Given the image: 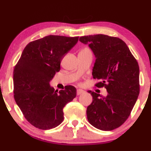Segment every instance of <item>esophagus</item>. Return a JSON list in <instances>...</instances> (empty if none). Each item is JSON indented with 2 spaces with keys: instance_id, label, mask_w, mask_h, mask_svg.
<instances>
[{
  "instance_id": "1",
  "label": "esophagus",
  "mask_w": 151,
  "mask_h": 151,
  "mask_svg": "<svg viewBox=\"0 0 151 151\" xmlns=\"http://www.w3.org/2000/svg\"><path fill=\"white\" fill-rule=\"evenodd\" d=\"M84 92V90H82V89H77V95H80V94H81V93H83Z\"/></svg>"
}]
</instances>
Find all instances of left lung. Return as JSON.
<instances>
[{"mask_svg":"<svg viewBox=\"0 0 151 151\" xmlns=\"http://www.w3.org/2000/svg\"><path fill=\"white\" fill-rule=\"evenodd\" d=\"M96 58L92 75L99 80L96 87L106 89L102 96L89 91L93 97L86 109L87 119L93 127L111 131L124 124L131 114L140 92L139 67L122 40L106 35L83 36Z\"/></svg>","mask_w":151,"mask_h":151,"instance_id":"1","label":"left lung"}]
</instances>
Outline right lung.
I'll list each match as a JSON object with an SVG mask.
<instances>
[{"mask_svg": "<svg viewBox=\"0 0 151 151\" xmlns=\"http://www.w3.org/2000/svg\"><path fill=\"white\" fill-rule=\"evenodd\" d=\"M79 37L48 35L26 45L13 71L14 99L26 120L49 130L63 121V108L77 95L73 86L55 91L50 85L65 55Z\"/></svg>", "mask_w": 151, "mask_h": 151, "instance_id": "right-lung-1", "label": "right lung"}]
</instances>
